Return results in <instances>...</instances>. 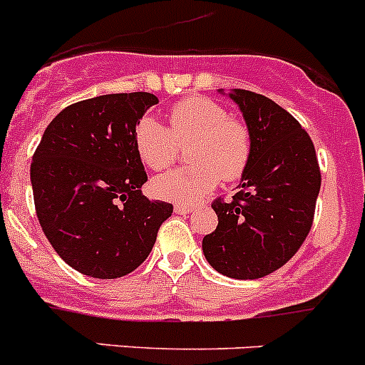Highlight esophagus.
<instances>
[{"mask_svg": "<svg viewBox=\"0 0 365 365\" xmlns=\"http://www.w3.org/2000/svg\"><path fill=\"white\" fill-rule=\"evenodd\" d=\"M192 210H194V207L183 205V203H176V205H175V212L176 214H189V212H192Z\"/></svg>", "mask_w": 365, "mask_h": 365, "instance_id": "obj_1", "label": "esophagus"}]
</instances>
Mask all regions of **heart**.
<instances>
[{
  "label": "heart",
  "mask_w": 365,
  "mask_h": 365,
  "mask_svg": "<svg viewBox=\"0 0 365 365\" xmlns=\"http://www.w3.org/2000/svg\"><path fill=\"white\" fill-rule=\"evenodd\" d=\"M135 149L142 162L153 169H167L189 145L185 158L190 165L180 167L153 180L156 196L176 203H194L217 185L232 182L252 158V133L241 118L230 117L220 102L192 95L176 102L167 113V125L145 115L133 131Z\"/></svg>",
  "instance_id": "1"
}]
</instances>
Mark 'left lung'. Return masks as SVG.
<instances>
[{"instance_id":"left-lung-1","label":"left lung","mask_w":365,"mask_h":365,"mask_svg":"<svg viewBox=\"0 0 365 365\" xmlns=\"http://www.w3.org/2000/svg\"><path fill=\"white\" fill-rule=\"evenodd\" d=\"M252 133V158L232 200L217 198V227L203 237L214 270L259 279L297 254L309 234L321 190V169L308 133L264 95L234 90Z\"/></svg>"}]
</instances>
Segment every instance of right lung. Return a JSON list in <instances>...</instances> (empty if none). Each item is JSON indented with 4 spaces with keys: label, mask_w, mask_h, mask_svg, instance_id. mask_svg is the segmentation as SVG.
Here are the masks:
<instances>
[{
    "label": "right lung",
    "mask_w": 365,
    "mask_h": 365,
    "mask_svg": "<svg viewBox=\"0 0 365 365\" xmlns=\"http://www.w3.org/2000/svg\"><path fill=\"white\" fill-rule=\"evenodd\" d=\"M158 98L111 93L68 106L44 129L30 165L37 220L53 250L90 277L117 279L153 250L171 203L148 182L133 131Z\"/></svg>",
    "instance_id": "right-lung-1"
}]
</instances>
